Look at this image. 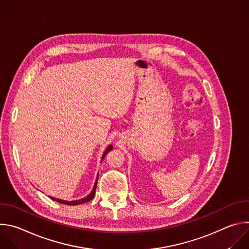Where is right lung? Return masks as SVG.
Returning <instances> with one entry per match:
<instances>
[{"instance_id":"right-lung-1","label":"right lung","mask_w":249,"mask_h":249,"mask_svg":"<svg viewBox=\"0 0 249 249\" xmlns=\"http://www.w3.org/2000/svg\"><path fill=\"white\" fill-rule=\"evenodd\" d=\"M112 149H113L112 145H109L107 148H106V150L104 151V153H103V155H102L101 160H103V158H104L106 155H107V153H108V152H110ZM97 180H98V174H97V176H96V180H95V182H94V185H93V188H92L91 192H90V193H89L88 196H86L85 198H82V199H80V200H75V201H65V200H61V199H58V198H54V197H51V196H50V198H51L52 200H54V201H57V202L61 203V204L70 205V206H75V205H80V204H84V203H87V202H89V201L92 200V199H93V197H94V194H95V189H96V185H97Z\"/></svg>"}]
</instances>
